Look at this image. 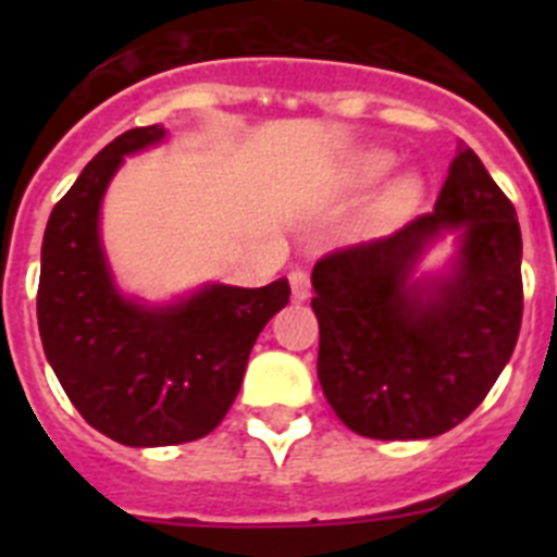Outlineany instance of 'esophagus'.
Segmentation results:
<instances>
[{"label": "esophagus", "instance_id": "obj_1", "mask_svg": "<svg viewBox=\"0 0 557 557\" xmlns=\"http://www.w3.org/2000/svg\"><path fill=\"white\" fill-rule=\"evenodd\" d=\"M289 287H293L295 301H307L309 293H312V282H309L307 270H293L289 273Z\"/></svg>", "mask_w": 557, "mask_h": 557}]
</instances>
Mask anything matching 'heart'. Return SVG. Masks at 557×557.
<instances>
[{"label": "heart", "mask_w": 557, "mask_h": 557, "mask_svg": "<svg viewBox=\"0 0 557 557\" xmlns=\"http://www.w3.org/2000/svg\"><path fill=\"white\" fill-rule=\"evenodd\" d=\"M387 170H391V156H385V152H373V156H368V159L362 161L359 175H362L366 181H376L382 178ZM418 198H421V184H418L416 178L398 181V184L387 191L385 211L387 214H401V211L410 209Z\"/></svg>", "instance_id": "b5f03b06"}]
</instances>
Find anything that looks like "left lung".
Returning <instances> with one entry per match:
<instances>
[{
	"label": "left lung",
	"mask_w": 557,
	"mask_h": 557,
	"mask_svg": "<svg viewBox=\"0 0 557 557\" xmlns=\"http://www.w3.org/2000/svg\"><path fill=\"white\" fill-rule=\"evenodd\" d=\"M444 230L461 239L453 273L412 283L417 259ZM312 287L318 379L339 421L376 441L444 435L488 396L519 339L524 293L513 203L460 145L435 211L326 253Z\"/></svg>",
	"instance_id": "8db88e82"
}]
</instances>
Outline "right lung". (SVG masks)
Instances as JSON below:
<instances>
[{
    "label": "right lung",
    "instance_id": "obj_1",
    "mask_svg": "<svg viewBox=\"0 0 557 557\" xmlns=\"http://www.w3.org/2000/svg\"><path fill=\"white\" fill-rule=\"evenodd\" d=\"M133 127L102 147L49 214L38 278L44 354L88 424L116 444L172 446L209 435L234 405L250 348L287 307V278L259 289L209 284L172 307L116 293L100 203L122 159L164 139Z\"/></svg>",
    "mask_w": 557,
    "mask_h": 557
}]
</instances>
